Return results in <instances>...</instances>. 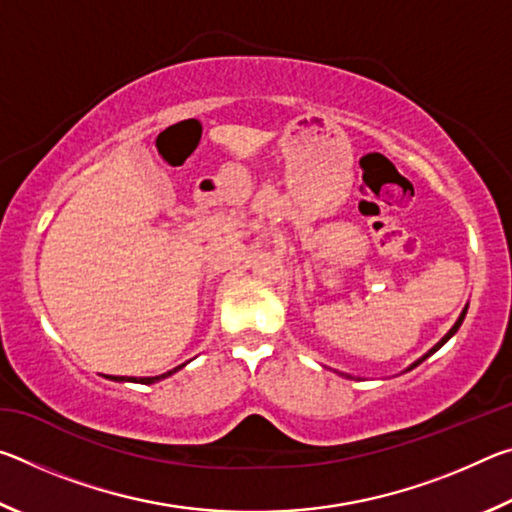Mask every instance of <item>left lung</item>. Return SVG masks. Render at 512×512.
I'll return each mask as SVG.
<instances>
[{
	"label": "left lung",
	"mask_w": 512,
	"mask_h": 512,
	"mask_svg": "<svg viewBox=\"0 0 512 512\" xmlns=\"http://www.w3.org/2000/svg\"><path fill=\"white\" fill-rule=\"evenodd\" d=\"M467 307H470V305H465V307H463V311H461V316H458V318H456V323H454V325H452V329H449V332H447V334L443 336V339H440V341H438L436 345H433V348H431L429 352H424V354H422V357H420L418 361H413V363H411V366H409V368H406L404 372H409V370H413L415 366H420V363H422L424 359H429L433 352H438V350H440V348H443V345H445V343H447L449 339H452V336H454V334L458 332V327H461V325H463V318H465V314H467ZM339 375H343V377H348V379H354L352 375H345V372H339ZM357 379H359V377H357Z\"/></svg>",
	"instance_id": "1"
}]
</instances>
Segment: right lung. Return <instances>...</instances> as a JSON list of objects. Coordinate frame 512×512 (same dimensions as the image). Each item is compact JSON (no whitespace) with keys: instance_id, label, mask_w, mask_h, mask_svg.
<instances>
[{"instance_id":"add662e5","label":"right lung","mask_w":512,"mask_h":512,"mask_svg":"<svg viewBox=\"0 0 512 512\" xmlns=\"http://www.w3.org/2000/svg\"><path fill=\"white\" fill-rule=\"evenodd\" d=\"M180 368H185V363H183V366L169 370V372H162V375H158V377H115V375H108V379H112V381H133V384H155V381L171 377L173 372H178Z\"/></svg>"}]
</instances>
